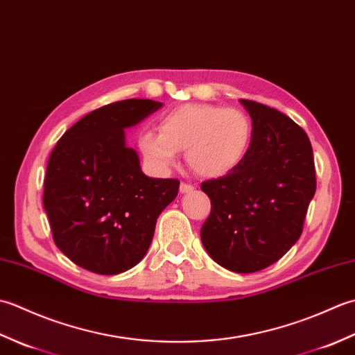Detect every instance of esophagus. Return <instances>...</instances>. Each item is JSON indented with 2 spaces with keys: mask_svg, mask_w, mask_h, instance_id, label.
Segmentation results:
<instances>
[{
  "mask_svg": "<svg viewBox=\"0 0 355 355\" xmlns=\"http://www.w3.org/2000/svg\"><path fill=\"white\" fill-rule=\"evenodd\" d=\"M195 189V187L192 186V184H187V183H182L180 184V192L182 193H189V192H192Z\"/></svg>",
  "mask_w": 355,
  "mask_h": 355,
  "instance_id": "1",
  "label": "esophagus"
}]
</instances>
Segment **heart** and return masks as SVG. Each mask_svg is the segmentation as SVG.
Listing matches in <instances>:
<instances>
[{"label": "heart", "mask_w": 355, "mask_h": 355, "mask_svg": "<svg viewBox=\"0 0 355 355\" xmlns=\"http://www.w3.org/2000/svg\"><path fill=\"white\" fill-rule=\"evenodd\" d=\"M158 131H145L139 149L157 171L175 164L184 150L191 169L206 178H220L235 171L252 148L253 125L244 111L212 103H187L166 112Z\"/></svg>", "instance_id": "obj_1"}]
</instances>
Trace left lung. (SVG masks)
<instances>
[{"mask_svg":"<svg viewBox=\"0 0 355 355\" xmlns=\"http://www.w3.org/2000/svg\"><path fill=\"white\" fill-rule=\"evenodd\" d=\"M239 102L252 117V148L235 171L201 183L212 210L200 233L216 263L254 273L281 259L302 235L315 171L302 128L267 105Z\"/></svg>","mask_w":355,"mask_h":355,"instance_id":"left-lung-1","label":"left lung"}]
</instances>
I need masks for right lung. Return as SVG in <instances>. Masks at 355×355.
I'll return each instance as SVG.
<instances>
[{"instance_id": "add662e5", "label": "right lung", "mask_w": 355, "mask_h": 355, "mask_svg": "<svg viewBox=\"0 0 355 355\" xmlns=\"http://www.w3.org/2000/svg\"><path fill=\"white\" fill-rule=\"evenodd\" d=\"M163 107L126 99L94 110L65 131L51 150L44 209L67 258L97 275H119L143 259L157 218L175 200L180 182L150 178L125 130Z\"/></svg>"}]
</instances>
